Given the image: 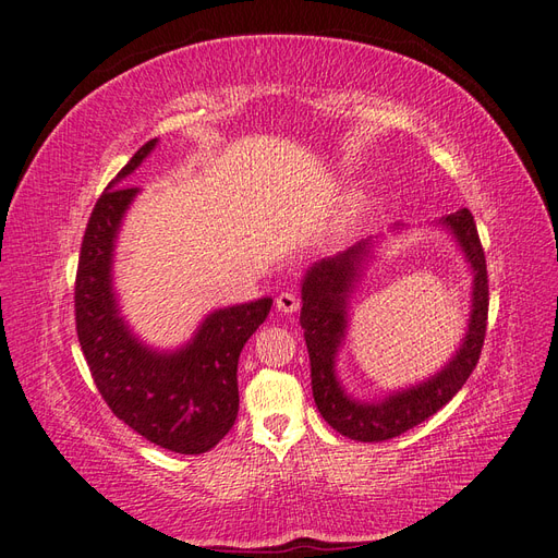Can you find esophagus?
Returning <instances> with one entry per match:
<instances>
[{"instance_id": "obj_1", "label": "esophagus", "mask_w": 558, "mask_h": 558, "mask_svg": "<svg viewBox=\"0 0 558 558\" xmlns=\"http://www.w3.org/2000/svg\"><path fill=\"white\" fill-rule=\"evenodd\" d=\"M277 310L281 312V315H293V312L301 307V298H298L295 293H291V291H281L279 295H277Z\"/></svg>"}]
</instances>
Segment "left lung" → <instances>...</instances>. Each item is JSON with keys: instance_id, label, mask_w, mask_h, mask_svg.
<instances>
[{"instance_id": "left-lung-1", "label": "left lung", "mask_w": 558, "mask_h": 558, "mask_svg": "<svg viewBox=\"0 0 558 558\" xmlns=\"http://www.w3.org/2000/svg\"><path fill=\"white\" fill-rule=\"evenodd\" d=\"M445 225L452 229L473 267V310L469 333L452 362L438 376L428 378L426 384H418L416 388L396 392V396L381 402L366 404L350 400L333 374V357L345 336L348 293L369 243L360 241L343 253L324 257V260L312 265L305 275L301 326L310 352L312 396H315V404L326 424L345 438L360 442H381L402 436V433L442 410L466 384V378L478 364L487 329V305H490L485 251L481 246L471 210L461 208L447 215Z\"/></svg>"}]
</instances>
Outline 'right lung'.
<instances>
[{
	"instance_id": "1",
	"label": "right lung",
	"mask_w": 558,
	"mask_h": 558,
	"mask_svg": "<svg viewBox=\"0 0 558 558\" xmlns=\"http://www.w3.org/2000/svg\"><path fill=\"white\" fill-rule=\"evenodd\" d=\"M156 140L130 158L94 206L75 275V329L83 355L111 412L180 454L213 450L239 414V355L265 322L271 298L217 310L194 341L172 355L144 348L118 317L111 289L113 239L137 186L120 184L151 154Z\"/></svg>"
}]
</instances>
